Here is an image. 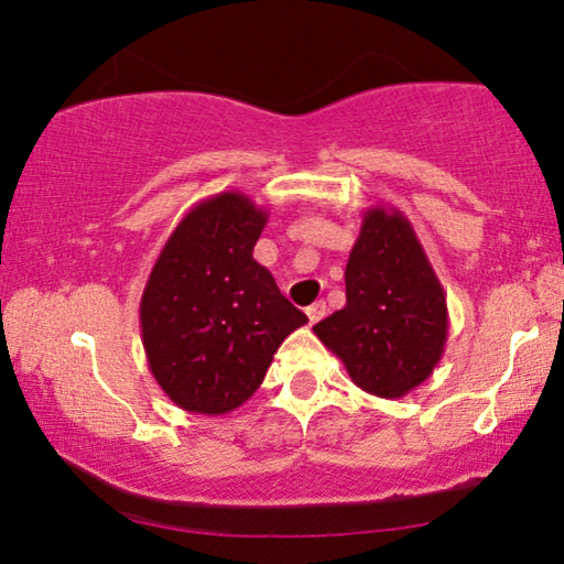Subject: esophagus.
<instances>
[{"instance_id": "34e87169", "label": "esophagus", "mask_w": 564, "mask_h": 564, "mask_svg": "<svg viewBox=\"0 0 564 564\" xmlns=\"http://www.w3.org/2000/svg\"><path fill=\"white\" fill-rule=\"evenodd\" d=\"M326 313H328V305L323 301H316L313 305H308V308H305V316H308L311 323L323 321V318H326Z\"/></svg>"}]
</instances>
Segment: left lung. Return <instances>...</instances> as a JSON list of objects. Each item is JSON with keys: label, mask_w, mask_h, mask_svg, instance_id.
<instances>
[{"label": "left lung", "mask_w": 564, "mask_h": 564, "mask_svg": "<svg viewBox=\"0 0 564 564\" xmlns=\"http://www.w3.org/2000/svg\"><path fill=\"white\" fill-rule=\"evenodd\" d=\"M352 383L403 398L433 376L447 340L445 291L408 218L373 206L346 265V305L313 326Z\"/></svg>", "instance_id": "left-lung-1"}]
</instances>
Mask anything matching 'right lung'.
Here are the masks:
<instances>
[{
	"mask_svg": "<svg viewBox=\"0 0 564 564\" xmlns=\"http://www.w3.org/2000/svg\"><path fill=\"white\" fill-rule=\"evenodd\" d=\"M269 214L241 191L204 198L161 248L139 305L151 376L186 413L224 415L263 383L305 313L253 259Z\"/></svg>",
	"mask_w": 564,
	"mask_h": 564,
	"instance_id": "obj_1",
	"label": "right lung"
}]
</instances>
